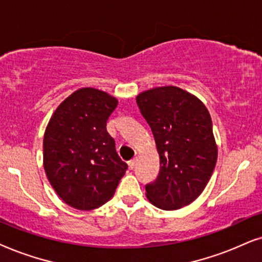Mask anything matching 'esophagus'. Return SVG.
Returning a JSON list of instances; mask_svg holds the SVG:
<instances>
[{
    "instance_id": "34e87169",
    "label": "esophagus",
    "mask_w": 262,
    "mask_h": 262,
    "mask_svg": "<svg viewBox=\"0 0 262 262\" xmlns=\"http://www.w3.org/2000/svg\"><path fill=\"white\" fill-rule=\"evenodd\" d=\"M137 158H134V159H132V160H129L128 162V165H129V167H130V169H134L135 166H137Z\"/></svg>"
}]
</instances>
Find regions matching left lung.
I'll list each match as a JSON object with an SVG mask.
<instances>
[{
	"instance_id": "8db88e82",
	"label": "left lung",
	"mask_w": 262,
	"mask_h": 262,
	"mask_svg": "<svg viewBox=\"0 0 262 262\" xmlns=\"http://www.w3.org/2000/svg\"><path fill=\"white\" fill-rule=\"evenodd\" d=\"M137 104L160 158L158 177L146 184L148 200L167 211L187 206L207 186L217 163L210 113L196 97L175 86L142 92Z\"/></svg>"
}]
</instances>
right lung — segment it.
<instances>
[{"label": "right lung", "instance_id": "obj_1", "mask_svg": "<svg viewBox=\"0 0 262 262\" xmlns=\"http://www.w3.org/2000/svg\"><path fill=\"white\" fill-rule=\"evenodd\" d=\"M117 99L80 89L60 104L44 134V169L62 200L82 211L110 200L128 165L121 160L106 122Z\"/></svg>", "mask_w": 262, "mask_h": 262}]
</instances>
